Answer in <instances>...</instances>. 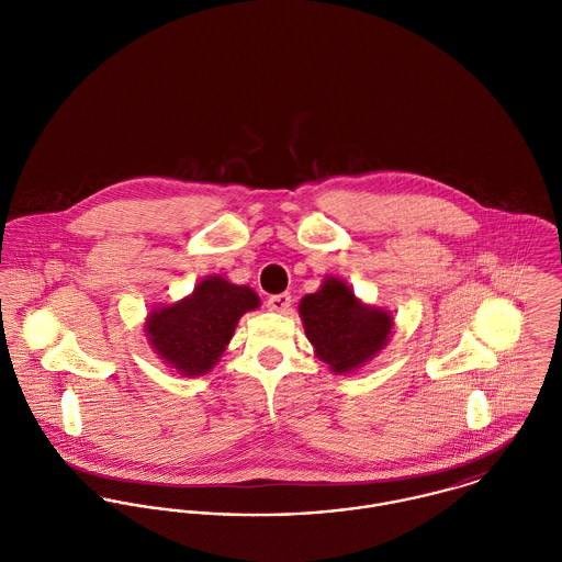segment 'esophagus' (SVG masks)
<instances>
[{
	"mask_svg": "<svg viewBox=\"0 0 562 562\" xmlns=\"http://www.w3.org/2000/svg\"><path fill=\"white\" fill-rule=\"evenodd\" d=\"M290 305H292V296L285 294V292L283 294H274V296L268 299V307L272 312H279V314H285L290 310Z\"/></svg>",
	"mask_w": 562,
	"mask_h": 562,
	"instance_id": "1",
	"label": "esophagus"
}]
</instances>
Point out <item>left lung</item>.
<instances>
[{
  "label": "left lung",
  "instance_id": "left-lung-1",
  "mask_svg": "<svg viewBox=\"0 0 562 562\" xmlns=\"http://www.w3.org/2000/svg\"><path fill=\"white\" fill-rule=\"evenodd\" d=\"M316 358L336 374L362 369L387 345L394 321L383 307L364 305L338 277H327L318 292L299 305Z\"/></svg>",
  "mask_w": 562,
  "mask_h": 562
}]
</instances>
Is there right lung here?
Here are the masks:
<instances>
[{
	"mask_svg": "<svg viewBox=\"0 0 562 562\" xmlns=\"http://www.w3.org/2000/svg\"><path fill=\"white\" fill-rule=\"evenodd\" d=\"M257 307L255 290L213 274L183 301L153 310L146 336L164 364L183 376H198L217 364L239 318Z\"/></svg>",
	"mask_w": 562,
	"mask_h": 562,
	"instance_id": "obj_1",
	"label": "right lung"
}]
</instances>
